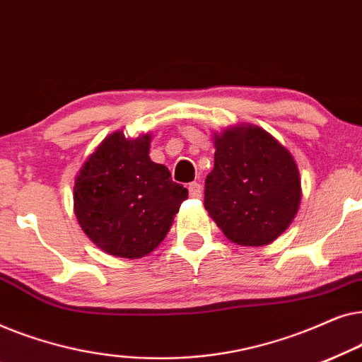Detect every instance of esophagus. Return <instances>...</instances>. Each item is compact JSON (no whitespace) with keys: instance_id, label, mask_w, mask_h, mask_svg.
I'll return each mask as SVG.
<instances>
[{"instance_id":"obj_1","label":"esophagus","mask_w":362,"mask_h":362,"mask_svg":"<svg viewBox=\"0 0 362 362\" xmlns=\"http://www.w3.org/2000/svg\"><path fill=\"white\" fill-rule=\"evenodd\" d=\"M187 189H189V196H191V197H201L202 187H201L199 182H191Z\"/></svg>"}]
</instances>
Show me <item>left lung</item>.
Returning a JSON list of instances; mask_svg holds the SVG:
<instances>
[{"instance_id":"left-lung-1","label":"left lung","mask_w":362,"mask_h":362,"mask_svg":"<svg viewBox=\"0 0 362 362\" xmlns=\"http://www.w3.org/2000/svg\"><path fill=\"white\" fill-rule=\"evenodd\" d=\"M214 170L206 177V211L235 244H270L300 207L301 181L293 156L255 125L227 128L214 135Z\"/></svg>"}]
</instances>
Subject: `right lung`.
I'll list each match as a JSON object with an SVG mask.
<instances>
[{
  "instance_id": "1",
  "label": "right lung",
  "mask_w": 362,
  "mask_h": 362,
  "mask_svg": "<svg viewBox=\"0 0 362 362\" xmlns=\"http://www.w3.org/2000/svg\"><path fill=\"white\" fill-rule=\"evenodd\" d=\"M151 135H108L74 185V212L88 239L108 255L140 259L170 232L187 189L150 158Z\"/></svg>"
}]
</instances>
